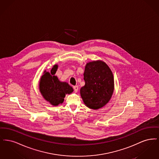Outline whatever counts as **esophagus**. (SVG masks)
Segmentation results:
<instances>
[{"label":"esophagus","instance_id":"1","mask_svg":"<svg viewBox=\"0 0 159 159\" xmlns=\"http://www.w3.org/2000/svg\"><path fill=\"white\" fill-rule=\"evenodd\" d=\"M73 89H74L75 92H77L78 91V89H79V87H78V86H73Z\"/></svg>","mask_w":159,"mask_h":159}]
</instances>
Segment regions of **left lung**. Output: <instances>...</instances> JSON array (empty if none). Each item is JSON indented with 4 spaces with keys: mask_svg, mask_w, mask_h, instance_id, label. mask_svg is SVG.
<instances>
[{
    "mask_svg": "<svg viewBox=\"0 0 159 159\" xmlns=\"http://www.w3.org/2000/svg\"><path fill=\"white\" fill-rule=\"evenodd\" d=\"M85 85L80 89L84 104L92 109H98L109 101L114 91L113 73L101 61L88 63L83 74Z\"/></svg>",
    "mask_w": 159,
    "mask_h": 159,
    "instance_id": "left-lung-1",
    "label": "left lung"
}]
</instances>
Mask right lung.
<instances>
[{"mask_svg": "<svg viewBox=\"0 0 159 159\" xmlns=\"http://www.w3.org/2000/svg\"><path fill=\"white\" fill-rule=\"evenodd\" d=\"M57 68V65H55L51 73L45 71L39 83L40 91L43 98L55 106L62 103L66 94H70L73 91V88L68 83L61 82L55 76Z\"/></svg>", "mask_w": 159, "mask_h": 159, "instance_id": "right-lung-1", "label": "right lung"}]
</instances>
